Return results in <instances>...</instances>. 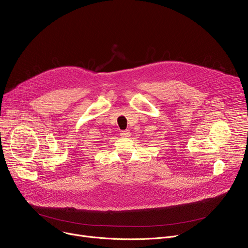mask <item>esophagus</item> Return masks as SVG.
Wrapping results in <instances>:
<instances>
[{
	"mask_svg": "<svg viewBox=\"0 0 248 248\" xmlns=\"http://www.w3.org/2000/svg\"><path fill=\"white\" fill-rule=\"evenodd\" d=\"M129 136H131V133H129L128 131H122L121 132V137H123V138H127Z\"/></svg>",
	"mask_w": 248,
	"mask_h": 248,
	"instance_id": "34e87169",
	"label": "esophagus"
}]
</instances>
